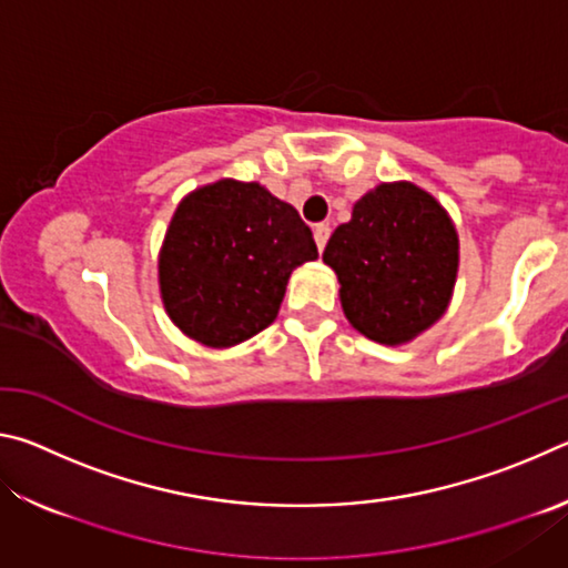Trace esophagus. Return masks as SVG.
I'll use <instances>...</instances> for the list:
<instances>
[{"label": "esophagus", "instance_id": "1", "mask_svg": "<svg viewBox=\"0 0 568 568\" xmlns=\"http://www.w3.org/2000/svg\"><path fill=\"white\" fill-rule=\"evenodd\" d=\"M313 237H315V245H318V250H323L325 243H328V237H331V227L328 225H315Z\"/></svg>", "mask_w": 568, "mask_h": 568}]
</instances>
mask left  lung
<instances>
[{
  "instance_id": "obj_1",
  "label": "left lung",
  "mask_w": 568,
  "mask_h": 568,
  "mask_svg": "<svg viewBox=\"0 0 568 568\" xmlns=\"http://www.w3.org/2000/svg\"><path fill=\"white\" fill-rule=\"evenodd\" d=\"M323 263L341 283L345 318L365 338L406 345L444 318L458 277V230L408 180L381 182L335 227Z\"/></svg>"
}]
</instances>
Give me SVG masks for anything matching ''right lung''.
<instances>
[{"mask_svg": "<svg viewBox=\"0 0 568 568\" xmlns=\"http://www.w3.org/2000/svg\"><path fill=\"white\" fill-rule=\"evenodd\" d=\"M318 247L291 203L261 182L223 178L187 192L158 255L168 318L207 348H233L267 328L291 273Z\"/></svg>", "mask_w": 568, "mask_h": 568, "instance_id": "1", "label": "right lung"}]
</instances>
